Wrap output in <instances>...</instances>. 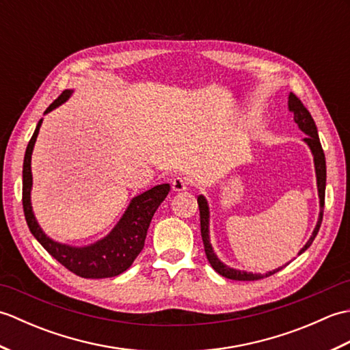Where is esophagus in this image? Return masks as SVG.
<instances>
[{
	"label": "esophagus",
	"mask_w": 350,
	"mask_h": 350,
	"mask_svg": "<svg viewBox=\"0 0 350 350\" xmlns=\"http://www.w3.org/2000/svg\"><path fill=\"white\" fill-rule=\"evenodd\" d=\"M171 188H173L174 192H182L188 189V183L182 177H176V179L171 180Z\"/></svg>",
	"instance_id": "34e87169"
}]
</instances>
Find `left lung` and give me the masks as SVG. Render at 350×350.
I'll return each mask as SVG.
<instances>
[{"label": "left lung", "mask_w": 350, "mask_h": 350, "mask_svg": "<svg viewBox=\"0 0 350 350\" xmlns=\"http://www.w3.org/2000/svg\"><path fill=\"white\" fill-rule=\"evenodd\" d=\"M288 109L293 113L295 123H298L299 129L306 133V138L304 141L308 144L311 148V153L314 156V168H316V177H317V191H319V200H321V213H319V219L313 234L308 239V242L304 245V248L299 251V254H302L304 251L310 248V245L313 243L314 237L319 233V228H321L322 224V218H323V207H325V188H326V162H325V153L321 144V139H319V133L316 123L311 117L310 111L304 107V103L298 96L290 93L288 94ZM198 207H200V227H202V237H203V243H204V252L206 257L209 260L211 266L213 267L222 277H226L228 280H236V281H254V280H262L265 277H271V275L277 273L281 271L282 267H278V269H273L271 272L266 273H251V272H245V271H237L232 269L227 265H224L221 260L217 257V254L213 252V248L211 245L209 239V206H207L206 198L203 196H198L197 198Z\"/></svg>", "instance_id": "8db88e82"}]
</instances>
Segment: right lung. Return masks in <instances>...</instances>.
<instances>
[{
  "label": "right lung",
  "instance_id": "obj_1",
  "mask_svg": "<svg viewBox=\"0 0 350 350\" xmlns=\"http://www.w3.org/2000/svg\"><path fill=\"white\" fill-rule=\"evenodd\" d=\"M70 94L72 90H64L46 108L44 114H48L49 111L60 107L63 102L69 99ZM40 124L42 120L37 123L33 137L27 146L24 170H22V206H24V215L29 232L33 233V236L40 242L42 247L57 262H60L66 269H69L70 272L78 275V277L108 278L120 275L128 269L141 252V250H143L148 226H150V221L156 209H158L159 204L168 196L170 185H158V187H153L152 189L132 198L131 204L123 213L122 219L117 222V226L111 230L108 236L96 243L78 248L52 241L43 233L39 224H37L31 207V198H29L33 187L31 154L36 138L39 135Z\"/></svg>",
  "mask_w": 350,
  "mask_h": 350
}]
</instances>
